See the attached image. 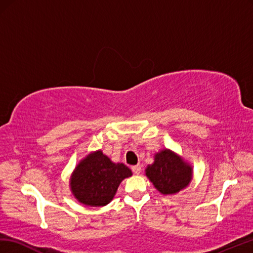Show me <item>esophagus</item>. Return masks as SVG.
Returning <instances> with one entry per match:
<instances>
[{"instance_id": "obj_1", "label": "esophagus", "mask_w": 253, "mask_h": 253, "mask_svg": "<svg viewBox=\"0 0 253 253\" xmlns=\"http://www.w3.org/2000/svg\"><path fill=\"white\" fill-rule=\"evenodd\" d=\"M131 170H132L133 173L139 174L141 172V166L140 165H134V166L131 167Z\"/></svg>"}]
</instances>
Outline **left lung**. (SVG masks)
Returning a JSON list of instances; mask_svg holds the SVG:
<instances>
[{
	"instance_id": "left-lung-1",
	"label": "left lung",
	"mask_w": 253,
	"mask_h": 253,
	"mask_svg": "<svg viewBox=\"0 0 253 253\" xmlns=\"http://www.w3.org/2000/svg\"><path fill=\"white\" fill-rule=\"evenodd\" d=\"M145 174L158 192L171 195L190 184L193 168L174 152L165 149L155 154L154 163L146 167Z\"/></svg>"
}]
</instances>
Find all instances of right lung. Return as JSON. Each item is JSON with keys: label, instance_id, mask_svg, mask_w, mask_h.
<instances>
[{"label": "right lung", "instance_id": "obj_1", "mask_svg": "<svg viewBox=\"0 0 253 253\" xmlns=\"http://www.w3.org/2000/svg\"><path fill=\"white\" fill-rule=\"evenodd\" d=\"M131 174V170L124 164H115L102 151H96L75 167L70 187L80 203L101 207L112 201L121 182Z\"/></svg>", "mask_w": 253, "mask_h": 253}]
</instances>
